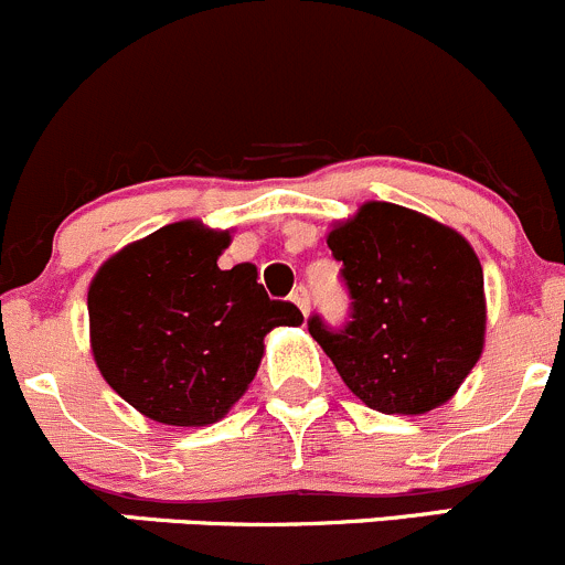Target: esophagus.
I'll return each instance as SVG.
<instances>
[{
	"label": "esophagus",
	"mask_w": 565,
	"mask_h": 565,
	"mask_svg": "<svg viewBox=\"0 0 565 565\" xmlns=\"http://www.w3.org/2000/svg\"><path fill=\"white\" fill-rule=\"evenodd\" d=\"M289 300H292V303L298 306V309L303 311V315H306V311H309V289H306V287H295L292 295H289Z\"/></svg>",
	"instance_id": "1"
}]
</instances>
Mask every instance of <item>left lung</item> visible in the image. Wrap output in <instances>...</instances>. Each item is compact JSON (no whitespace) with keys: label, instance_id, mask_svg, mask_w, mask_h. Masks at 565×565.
Here are the masks:
<instances>
[{"label":"left lung","instance_id":"obj_1","mask_svg":"<svg viewBox=\"0 0 565 565\" xmlns=\"http://www.w3.org/2000/svg\"><path fill=\"white\" fill-rule=\"evenodd\" d=\"M342 262L350 320L309 333L350 392L381 414L447 403L483 353V267L452 228L405 206L370 201L328 234Z\"/></svg>","mask_w":565,"mask_h":565}]
</instances>
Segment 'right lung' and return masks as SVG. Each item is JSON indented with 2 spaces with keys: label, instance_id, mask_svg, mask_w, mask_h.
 <instances>
[{
  "label": "right lung",
  "instance_id": "obj_1",
  "mask_svg": "<svg viewBox=\"0 0 565 565\" xmlns=\"http://www.w3.org/2000/svg\"><path fill=\"white\" fill-rule=\"evenodd\" d=\"M228 243L199 221L171 223L109 256L87 289L104 381L162 425L223 419L254 381L267 333L303 322L298 306L267 298L254 265L217 267Z\"/></svg>",
  "mask_w": 565,
  "mask_h": 565
}]
</instances>
